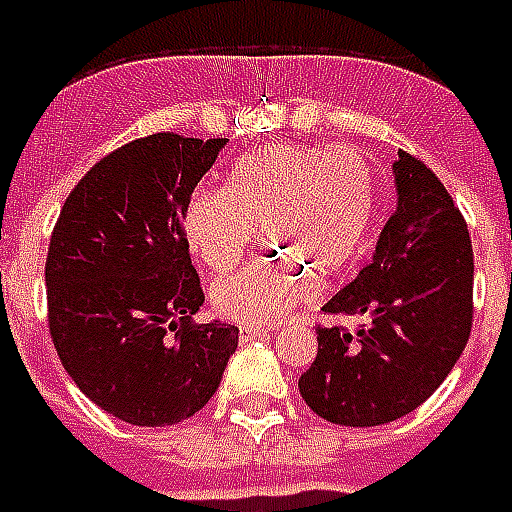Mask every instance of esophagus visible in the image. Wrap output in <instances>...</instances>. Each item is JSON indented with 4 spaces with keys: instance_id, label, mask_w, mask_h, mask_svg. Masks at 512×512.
<instances>
[{
    "instance_id": "esophagus-1",
    "label": "esophagus",
    "mask_w": 512,
    "mask_h": 512,
    "mask_svg": "<svg viewBox=\"0 0 512 512\" xmlns=\"http://www.w3.org/2000/svg\"><path fill=\"white\" fill-rule=\"evenodd\" d=\"M266 328H252V325H241V328H238V339H241V342H252V339H260V336H266Z\"/></svg>"
}]
</instances>
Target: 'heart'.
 Returning <instances> with one entry per match:
<instances>
[{"instance_id":"obj_1","label":"heart","mask_w":512,"mask_h":512,"mask_svg":"<svg viewBox=\"0 0 512 512\" xmlns=\"http://www.w3.org/2000/svg\"><path fill=\"white\" fill-rule=\"evenodd\" d=\"M377 203V176L361 151L274 143L238 157L225 189H195L181 227L211 274L236 266L263 227L279 255L217 279L211 306L230 323L271 325L312 298L314 271L333 276L358 257Z\"/></svg>"}]
</instances>
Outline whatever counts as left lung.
<instances>
[{"label": "left lung", "instance_id": "obj_1", "mask_svg": "<svg viewBox=\"0 0 512 512\" xmlns=\"http://www.w3.org/2000/svg\"><path fill=\"white\" fill-rule=\"evenodd\" d=\"M399 203L374 257L323 306L317 358L298 388L336 426H380L437 391L472 331L475 260L467 222L437 173L399 149ZM355 316L352 332L338 323Z\"/></svg>", "mask_w": 512, "mask_h": 512}]
</instances>
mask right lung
Wrapping results in <instances>:
<instances>
[{"label": "right lung", "instance_id": "right-lung-1", "mask_svg": "<svg viewBox=\"0 0 512 512\" xmlns=\"http://www.w3.org/2000/svg\"><path fill=\"white\" fill-rule=\"evenodd\" d=\"M225 138L157 132L102 157L64 200L48 260V328L89 399L132 426H173L217 393L238 328L192 323L206 295L184 206Z\"/></svg>", "mask_w": 512, "mask_h": 512}]
</instances>
